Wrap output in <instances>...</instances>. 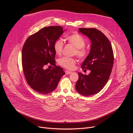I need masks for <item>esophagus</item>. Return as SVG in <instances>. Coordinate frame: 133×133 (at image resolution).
<instances>
[{
    "label": "esophagus",
    "instance_id": "1",
    "mask_svg": "<svg viewBox=\"0 0 133 133\" xmlns=\"http://www.w3.org/2000/svg\"><path fill=\"white\" fill-rule=\"evenodd\" d=\"M65 73H66V75H68V74H70L71 73H72V72L70 71H69V70H66L65 71Z\"/></svg>",
    "mask_w": 133,
    "mask_h": 133
}]
</instances>
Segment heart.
<instances>
[{"mask_svg": "<svg viewBox=\"0 0 133 133\" xmlns=\"http://www.w3.org/2000/svg\"><path fill=\"white\" fill-rule=\"evenodd\" d=\"M66 39L69 44L72 45L75 48L74 54L76 55L80 60L85 59L88 56V51L84 47L86 44L84 38L78 33H75L68 36ZM63 49V43L61 39H58L54 44V50L55 53L61 55ZM59 64L62 67L68 69H72L76 64V60L74 58L63 57L58 61Z\"/></svg>", "mask_w": 133, "mask_h": 133, "instance_id": "1", "label": "heart"}]
</instances>
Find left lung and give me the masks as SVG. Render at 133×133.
<instances>
[{"instance_id":"obj_1","label":"left lung","mask_w":133,"mask_h":133,"mask_svg":"<svg viewBox=\"0 0 133 133\" xmlns=\"http://www.w3.org/2000/svg\"><path fill=\"white\" fill-rule=\"evenodd\" d=\"M78 29L91 43L90 53L82 65L83 69L90 70V72L88 75L78 72L76 89L88 96L99 92L107 83L114 64V53L109 41L100 30L94 28Z\"/></svg>"}]
</instances>
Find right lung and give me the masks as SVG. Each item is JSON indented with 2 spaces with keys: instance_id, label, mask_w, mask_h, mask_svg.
Returning <instances> with one entry per match:
<instances>
[{
  "instance_id": "add662e5",
  "label": "right lung",
  "mask_w": 133,
  "mask_h": 133,
  "mask_svg": "<svg viewBox=\"0 0 133 133\" xmlns=\"http://www.w3.org/2000/svg\"><path fill=\"white\" fill-rule=\"evenodd\" d=\"M61 26L44 27L30 36L22 49V67L28 85L35 91L49 94L57 86L65 74L63 68L55 65L54 44L63 33ZM50 64L54 69L45 70Z\"/></svg>"
}]
</instances>
